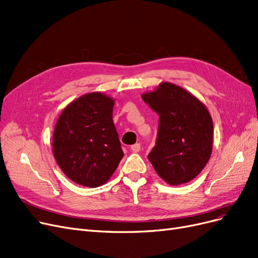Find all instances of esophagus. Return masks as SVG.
Masks as SVG:
<instances>
[{
	"label": "esophagus",
	"instance_id": "1",
	"mask_svg": "<svg viewBox=\"0 0 258 258\" xmlns=\"http://www.w3.org/2000/svg\"><path fill=\"white\" fill-rule=\"evenodd\" d=\"M131 150H132L133 152H135V153H138V152L140 151V144L133 145V146L131 147Z\"/></svg>",
	"mask_w": 258,
	"mask_h": 258
}]
</instances>
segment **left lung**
I'll return each mask as SVG.
<instances>
[{
  "label": "left lung",
  "instance_id": "obj_1",
  "mask_svg": "<svg viewBox=\"0 0 258 258\" xmlns=\"http://www.w3.org/2000/svg\"><path fill=\"white\" fill-rule=\"evenodd\" d=\"M142 100L159 116L155 146L148 155L152 166L170 185L190 182L212 154L211 114L191 93L171 83H161Z\"/></svg>",
  "mask_w": 258,
  "mask_h": 258
}]
</instances>
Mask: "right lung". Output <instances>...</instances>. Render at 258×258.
I'll use <instances>...</instances> for the list:
<instances>
[{
  "instance_id": "add662e5",
  "label": "right lung",
  "mask_w": 258,
  "mask_h": 258,
  "mask_svg": "<svg viewBox=\"0 0 258 258\" xmlns=\"http://www.w3.org/2000/svg\"><path fill=\"white\" fill-rule=\"evenodd\" d=\"M114 101L101 92L85 94L67 106L55 125L53 153L73 182L105 184L124 156L112 121Z\"/></svg>"
}]
</instances>
